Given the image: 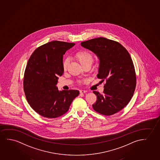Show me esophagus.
Here are the masks:
<instances>
[{
	"label": "esophagus",
	"instance_id": "1",
	"mask_svg": "<svg viewBox=\"0 0 160 160\" xmlns=\"http://www.w3.org/2000/svg\"><path fill=\"white\" fill-rule=\"evenodd\" d=\"M86 92H87V91L85 90H80V93H81V94H84V93H86Z\"/></svg>",
	"mask_w": 160,
	"mask_h": 160
}]
</instances>
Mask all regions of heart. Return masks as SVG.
Returning a JSON list of instances; mask_svg holds the SVG:
<instances>
[{"mask_svg":"<svg viewBox=\"0 0 160 160\" xmlns=\"http://www.w3.org/2000/svg\"><path fill=\"white\" fill-rule=\"evenodd\" d=\"M74 58L81 64L82 66H85L87 65H91L93 61V56L90 52L86 50H80L77 52L74 55ZM69 63L68 59H65L62 62V67L63 70H66ZM81 82H83L84 80H81Z\"/></svg>","mask_w":160,"mask_h":160,"instance_id":"obj_1","label":"heart"}]
</instances>
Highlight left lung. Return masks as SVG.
<instances>
[{
  "mask_svg": "<svg viewBox=\"0 0 160 160\" xmlns=\"http://www.w3.org/2000/svg\"><path fill=\"white\" fill-rule=\"evenodd\" d=\"M81 44L98 56L97 77L102 82L106 81L102 94L93 91L97 100L92 108L105 116L118 112L128 104L136 87L135 68L131 55L120 43L104 37L82 42Z\"/></svg>",
  "mask_w": 160,
  "mask_h": 160,
  "instance_id": "8db88e82",
  "label": "left lung"
}]
</instances>
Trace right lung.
<instances>
[{"label":"right lung","instance_id":"add662e5","mask_svg":"<svg viewBox=\"0 0 160 160\" xmlns=\"http://www.w3.org/2000/svg\"><path fill=\"white\" fill-rule=\"evenodd\" d=\"M74 43L54 41L41 45L30 56L25 69L23 90L27 101L39 115L48 118L68 112L77 90L59 91L58 77L63 73V55Z\"/></svg>","mask_w":160,"mask_h":160}]
</instances>
